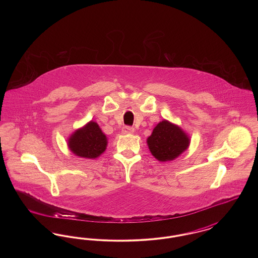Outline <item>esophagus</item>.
<instances>
[{
  "label": "esophagus",
  "mask_w": 258,
  "mask_h": 258,
  "mask_svg": "<svg viewBox=\"0 0 258 258\" xmlns=\"http://www.w3.org/2000/svg\"><path fill=\"white\" fill-rule=\"evenodd\" d=\"M122 132H123V135H131V134H134L135 128L133 126L126 125V126H123Z\"/></svg>",
  "instance_id": "obj_1"
}]
</instances>
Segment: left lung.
<instances>
[{
  "label": "left lung",
  "mask_w": 258,
  "mask_h": 258,
  "mask_svg": "<svg viewBox=\"0 0 258 258\" xmlns=\"http://www.w3.org/2000/svg\"><path fill=\"white\" fill-rule=\"evenodd\" d=\"M147 143L157 160L167 161L174 160L186 150L189 139L179 126L164 120L154 128Z\"/></svg>",
  "instance_id": "1"
}]
</instances>
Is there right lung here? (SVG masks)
Instances as JSON below:
<instances>
[{"instance_id": "1", "label": "right lung", "mask_w": 258, "mask_h": 258, "mask_svg": "<svg viewBox=\"0 0 258 258\" xmlns=\"http://www.w3.org/2000/svg\"><path fill=\"white\" fill-rule=\"evenodd\" d=\"M106 136L98 124L90 122L69 139V147L76 156L87 159H96L106 149Z\"/></svg>"}]
</instances>
